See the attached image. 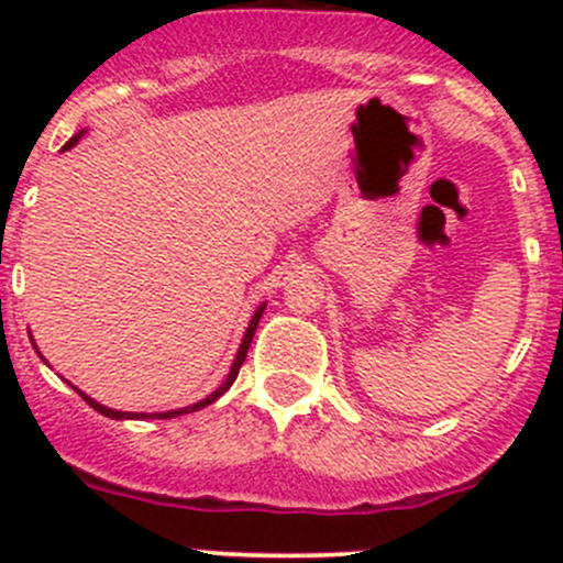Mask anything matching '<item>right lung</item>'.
Returning <instances> with one entry per match:
<instances>
[{
	"mask_svg": "<svg viewBox=\"0 0 563 563\" xmlns=\"http://www.w3.org/2000/svg\"><path fill=\"white\" fill-rule=\"evenodd\" d=\"M84 133H87V130H81V133H78V135H73V139L67 141V144H65V150H70V146H76V144H78V139H81ZM264 310H266V302H261V305H258V310H255L253 318H250V323H247V329H245V338H242V343H240V351H236L234 362H231V371H229V376H225V382L220 384V387L214 389L212 395H207V397H203V400L192 402V406H185V408H174V411H166V413H130V411H117V408H108V406H103V402L92 400V397H89V395H84V391L78 389V387H73V389H76L78 395H81L84 400H87L89 406L95 408V411H100V413H103V417H108V419H174V417H181V413L201 411V408H207L209 402H214V400H218V397L223 395V391H229V389H231V384L236 382V373H240L242 362H245V356H247V349H250V343H253V334H255V329H258V321H261V316H264ZM37 354H40V351H37Z\"/></svg>",
	"mask_w": 563,
	"mask_h": 563,
	"instance_id": "1",
	"label": "right lung"
}]
</instances>
